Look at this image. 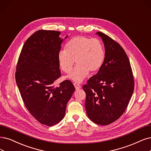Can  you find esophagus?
<instances>
[{
    "label": "esophagus",
    "mask_w": 151,
    "mask_h": 151,
    "mask_svg": "<svg viewBox=\"0 0 151 151\" xmlns=\"http://www.w3.org/2000/svg\"><path fill=\"white\" fill-rule=\"evenodd\" d=\"M73 85H74V86H75V87L76 90H79V89L81 88V85H80L78 84V83H74Z\"/></svg>",
    "instance_id": "obj_1"
}]
</instances>
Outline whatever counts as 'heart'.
Returning <instances> with one entry per match:
<instances>
[{"mask_svg": "<svg viewBox=\"0 0 151 151\" xmlns=\"http://www.w3.org/2000/svg\"><path fill=\"white\" fill-rule=\"evenodd\" d=\"M105 52L102 44L96 38L78 36L70 40L66 50L58 53L59 66L65 73L72 70L75 61L77 65L68 75L76 82H81L88 75L89 72L95 73L104 63Z\"/></svg>", "mask_w": 151, "mask_h": 151, "instance_id": "heart-1", "label": "heart"}]
</instances>
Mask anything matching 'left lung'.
Segmentation results:
<instances>
[{
	"mask_svg": "<svg viewBox=\"0 0 151 151\" xmlns=\"http://www.w3.org/2000/svg\"><path fill=\"white\" fill-rule=\"evenodd\" d=\"M96 34L104 45V61L83 88L88 118L97 124L108 125L124 113L134 91V80L124 50L104 33L98 32Z\"/></svg>",
	"mask_w": 151,
	"mask_h": 151,
	"instance_id": "obj_1",
	"label": "left lung"
}]
</instances>
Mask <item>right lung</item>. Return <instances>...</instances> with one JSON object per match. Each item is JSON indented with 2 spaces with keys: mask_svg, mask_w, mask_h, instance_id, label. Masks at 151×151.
I'll use <instances>...</instances> for the list:
<instances>
[{
  "mask_svg": "<svg viewBox=\"0 0 151 151\" xmlns=\"http://www.w3.org/2000/svg\"><path fill=\"white\" fill-rule=\"evenodd\" d=\"M60 35L54 30L35 32L25 42L16 67L15 80L25 107L40 123L48 126L63 119L75 90L70 80L54 88L61 76L58 53L63 39Z\"/></svg>",
  "mask_w": 151,
  "mask_h": 151,
  "instance_id": "add662e5",
  "label": "right lung"
}]
</instances>
